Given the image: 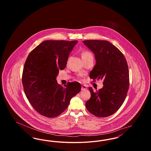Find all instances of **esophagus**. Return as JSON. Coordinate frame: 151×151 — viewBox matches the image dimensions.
<instances>
[{
    "label": "esophagus",
    "mask_w": 151,
    "mask_h": 151,
    "mask_svg": "<svg viewBox=\"0 0 151 151\" xmlns=\"http://www.w3.org/2000/svg\"><path fill=\"white\" fill-rule=\"evenodd\" d=\"M86 89H87V86H85V85L81 86V90H82V91L86 90Z\"/></svg>",
    "instance_id": "34e87169"
}]
</instances>
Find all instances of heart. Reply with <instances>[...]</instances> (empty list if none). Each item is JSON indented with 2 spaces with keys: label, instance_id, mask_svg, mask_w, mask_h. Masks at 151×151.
Wrapping results in <instances>:
<instances>
[{
  "label": "heart",
  "instance_id": "obj_1",
  "mask_svg": "<svg viewBox=\"0 0 151 151\" xmlns=\"http://www.w3.org/2000/svg\"><path fill=\"white\" fill-rule=\"evenodd\" d=\"M91 56H92V54L89 51H84L82 53V58H86Z\"/></svg>",
  "mask_w": 151,
  "mask_h": 151
}]
</instances>
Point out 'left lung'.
I'll return each mask as SVG.
<instances>
[{
    "label": "left lung",
    "instance_id": "left-lung-1",
    "mask_svg": "<svg viewBox=\"0 0 151 151\" xmlns=\"http://www.w3.org/2000/svg\"><path fill=\"white\" fill-rule=\"evenodd\" d=\"M83 43L96 59L90 78L104 79L100 90L94 92L92 88H89L91 97L86 106L94 115L107 117L115 113L125 100L129 87L127 61L121 51L108 41L86 40Z\"/></svg>",
    "mask_w": 151,
    "mask_h": 151
}]
</instances>
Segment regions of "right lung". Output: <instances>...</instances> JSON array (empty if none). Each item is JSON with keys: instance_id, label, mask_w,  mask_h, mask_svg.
<instances>
[{"instance_id": "add662e5", "label": "right lung", "mask_w": 151, "mask_h": 151, "mask_svg": "<svg viewBox=\"0 0 151 151\" xmlns=\"http://www.w3.org/2000/svg\"><path fill=\"white\" fill-rule=\"evenodd\" d=\"M78 41H45L32 51L22 72L26 96L40 114L53 118L63 113L71 99L81 91L78 82L63 87L56 80L59 70L66 67L70 53Z\"/></svg>"}]
</instances>
